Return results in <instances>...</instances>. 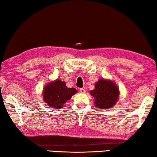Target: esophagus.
Segmentation results:
<instances>
[{
  "label": "esophagus",
  "mask_w": 157,
  "mask_h": 157,
  "mask_svg": "<svg viewBox=\"0 0 157 157\" xmlns=\"http://www.w3.org/2000/svg\"><path fill=\"white\" fill-rule=\"evenodd\" d=\"M80 92H81L82 93H85V92H86V90H85L84 88H81V89H80Z\"/></svg>",
  "instance_id": "obj_1"
}]
</instances>
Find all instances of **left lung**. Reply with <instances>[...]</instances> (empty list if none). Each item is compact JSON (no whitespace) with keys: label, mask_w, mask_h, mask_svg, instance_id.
Returning <instances> with one entry per match:
<instances>
[{"label":"left lung","mask_w":157,"mask_h":157,"mask_svg":"<svg viewBox=\"0 0 157 157\" xmlns=\"http://www.w3.org/2000/svg\"><path fill=\"white\" fill-rule=\"evenodd\" d=\"M94 97L95 106L100 109H109L114 106L119 97V87L108 79H100L95 83V87L90 92Z\"/></svg>","instance_id":"1"}]
</instances>
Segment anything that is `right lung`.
I'll return each mask as SVG.
<instances>
[{"instance_id": "right-lung-1", "label": "right lung", "mask_w": 157, "mask_h": 157, "mask_svg": "<svg viewBox=\"0 0 157 157\" xmlns=\"http://www.w3.org/2000/svg\"><path fill=\"white\" fill-rule=\"evenodd\" d=\"M78 93L74 88H67L65 82L56 79L46 84L42 91L43 101L50 107L62 109L73 95Z\"/></svg>"}]
</instances>
